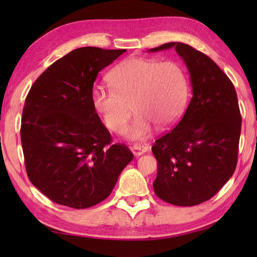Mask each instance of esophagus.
<instances>
[{
    "label": "esophagus",
    "mask_w": 257,
    "mask_h": 257,
    "mask_svg": "<svg viewBox=\"0 0 257 257\" xmlns=\"http://www.w3.org/2000/svg\"><path fill=\"white\" fill-rule=\"evenodd\" d=\"M149 145L148 144H135L133 146V151L136 156H140L145 154V152L149 151Z\"/></svg>",
    "instance_id": "esophagus-1"
}]
</instances>
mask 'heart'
I'll list each match as a JSON object with an SVG mask.
<instances>
[{
	"instance_id": "heart-1",
	"label": "heart",
	"mask_w": 257,
	"mask_h": 257,
	"mask_svg": "<svg viewBox=\"0 0 257 257\" xmlns=\"http://www.w3.org/2000/svg\"><path fill=\"white\" fill-rule=\"evenodd\" d=\"M111 89L94 87L90 100L94 110L111 132L119 133L137 113L124 134L143 139L158 129H167L181 116L189 98L187 70L177 61L132 57L108 76Z\"/></svg>"
}]
</instances>
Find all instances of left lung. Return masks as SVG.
Returning a JSON list of instances; mask_svg holds the SVG:
<instances>
[{"mask_svg":"<svg viewBox=\"0 0 257 257\" xmlns=\"http://www.w3.org/2000/svg\"><path fill=\"white\" fill-rule=\"evenodd\" d=\"M171 47L187 65L192 98L179 123L152 146L154 189L168 203L192 206L210 200L233 176L242 117L232 81L205 54L176 42L149 52Z\"/></svg>","mask_w":257,"mask_h":257,"instance_id":"left-lung-1","label":"left lung"}]
</instances>
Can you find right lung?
<instances>
[{
    "label": "right lung",
    "mask_w": 257,
    "mask_h": 257,
    "mask_svg": "<svg viewBox=\"0 0 257 257\" xmlns=\"http://www.w3.org/2000/svg\"><path fill=\"white\" fill-rule=\"evenodd\" d=\"M125 50L80 47L52 64L26 96L21 141L31 182L57 204L94 206L108 198L133 160L91 105L98 73Z\"/></svg>",
    "instance_id": "obj_1"
}]
</instances>
